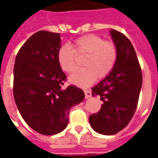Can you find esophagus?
I'll list each match as a JSON object with an SVG mask.
<instances>
[{"label":"esophagus","mask_w":158,"mask_h":158,"mask_svg":"<svg viewBox=\"0 0 158 158\" xmlns=\"http://www.w3.org/2000/svg\"><path fill=\"white\" fill-rule=\"evenodd\" d=\"M84 94H85V98H89L92 96V93L90 90H84Z\"/></svg>","instance_id":"1"}]
</instances>
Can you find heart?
<instances>
[{
    "label": "heart",
    "instance_id": "b5f03b06",
    "mask_svg": "<svg viewBox=\"0 0 158 158\" xmlns=\"http://www.w3.org/2000/svg\"><path fill=\"white\" fill-rule=\"evenodd\" d=\"M76 56H85L84 68L77 70L69 78L71 84L79 87L90 86L97 77L103 79L112 71L118 57L116 45L112 41H104L96 34H87L77 38L72 48L67 44L57 51V61L65 73H72L76 68Z\"/></svg>",
    "mask_w": 158,
    "mask_h": 158
}]
</instances>
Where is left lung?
I'll list each match as a JSON object with an SVG mask.
<instances>
[{
  "label": "left lung",
  "instance_id": "8db88e82",
  "mask_svg": "<svg viewBox=\"0 0 158 158\" xmlns=\"http://www.w3.org/2000/svg\"><path fill=\"white\" fill-rule=\"evenodd\" d=\"M118 57L112 71L92 88V95L100 96L101 109L89 116V123L96 132L115 135L126 127L137 108L143 76L139 62L132 43L123 33L111 29Z\"/></svg>",
  "mask_w": 158,
  "mask_h": 158
}]
</instances>
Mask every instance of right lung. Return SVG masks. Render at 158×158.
<instances>
[{"label":"right lung","instance_id":"add662e5","mask_svg":"<svg viewBox=\"0 0 158 158\" xmlns=\"http://www.w3.org/2000/svg\"><path fill=\"white\" fill-rule=\"evenodd\" d=\"M60 34L38 31L19 51L14 66V98L21 116L33 130L56 135L66 128L73 106L84 99L74 85L61 87L66 75L57 61Z\"/></svg>","mask_w":158,"mask_h":158}]
</instances>
